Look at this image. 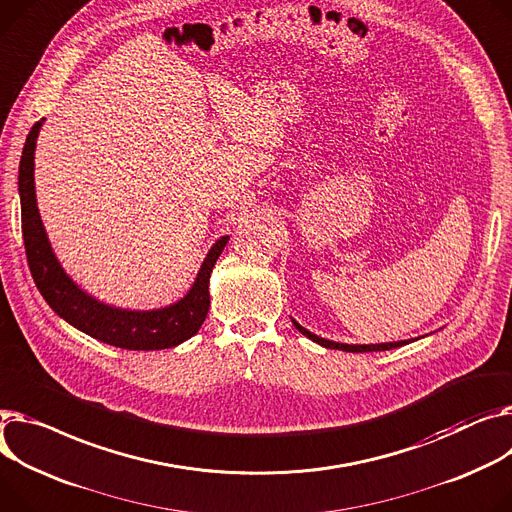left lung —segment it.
<instances>
[{
	"label": "left lung",
	"instance_id": "obj_1",
	"mask_svg": "<svg viewBox=\"0 0 512 512\" xmlns=\"http://www.w3.org/2000/svg\"><path fill=\"white\" fill-rule=\"evenodd\" d=\"M294 327L306 335L309 339H313L315 344L323 346V348H329V350H344V352H385V350H393V348H399V346H405V344H412L414 339H403V342H389V344H339V342H331V339H325V337H319L315 333H311L309 329H304L300 323H296L292 319Z\"/></svg>",
	"mask_w": 512,
	"mask_h": 512
}]
</instances>
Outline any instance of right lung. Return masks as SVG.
<instances>
[{
    "instance_id": "obj_1",
    "label": "right lung",
    "mask_w": 512,
    "mask_h": 512,
    "mask_svg": "<svg viewBox=\"0 0 512 512\" xmlns=\"http://www.w3.org/2000/svg\"><path fill=\"white\" fill-rule=\"evenodd\" d=\"M43 121L32 125L18 168L22 236L34 284L51 309L76 329L102 344L123 350H166L193 337L208 317L210 276L230 236H220L203 259L189 292L175 304L154 311H129L105 304L84 292L57 261L47 238L34 193V150Z\"/></svg>"
}]
</instances>
